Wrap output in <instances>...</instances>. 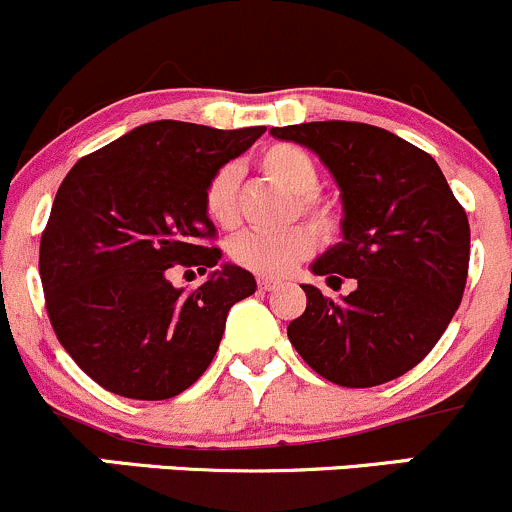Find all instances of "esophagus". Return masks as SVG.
I'll return each instance as SVG.
<instances>
[{
  "label": "esophagus",
  "mask_w": 512,
  "mask_h": 512,
  "mask_svg": "<svg viewBox=\"0 0 512 512\" xmlns=\"http://www.w3.org/2000/svg\"><path fill=\"white\" fill-rule=\"evenodd\" d=\"M257 284H260V289H265V292H272V289L279 287V279H272V277H257Z\"/></svg>",
  "instance_id": "esophagus-1"
}]
</instances>
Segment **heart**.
<instances>
[{
	"instance_id": "b5f03b06",
	"label": "heart",
	"mask_w": 512,
	"mask_h": 512,
	"mask_svg": "<svg viewBox=\"0 0 512 512\" xmlns=\"http://www.w3.org/2000/svg\"><path fill=\"white\" fill-rule=\"evenodd\" d=\"M260 169L267 179L294 193L301 213L311 215L321 228H331L333 211L328 203L314 196L319 186V166L306 149L297 144H272L260 154ZM238 186L240 169L228 164L220 166L206 186L208 218L220 228H233L238 223ZM316 247V235L309 225H289L282 230H245L230 242V257L235 265L262 274V277H282L311 255Z\"/></svg>"
}]
</instances>
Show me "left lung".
Returning <instances> with one entry per match:
<instances>
[{"instance_id":"left-lung-1","label":"left lung","mask_w":512,"mask_h":512,"mask_svg":"<svg viewBox=\"0 0 512 512\" xmlns=\"http://www.w3.org/2000/svg\"><path fill=\"white\" fill-rule=\"evenodd\" d=\"M270 134L314 152L341 191V242L311 272L328 284L358 282L341 301L301 284L306 309L289 324V341L336 385L400 378L432 351L464 297L466 211L437 161L387 129L331 120Z\"/></svg>"}]
</instances>
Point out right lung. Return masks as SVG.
Returning <instances> with one entry per match:
<instances>
[{
    "label": "right lung",
    "mask_w": 512,
    "mask_h": 512,
    "mask_svg": "<svg viewBox=\"0 0 512 512\" xmlns=\"http://www.w3.org/2000/svg\"><path fill=\"white\" fill-rule=\"evenodd\" d=\"M262 132L149 122L63 179L41 235V284L61 346L105 390L132 400L184 392L211 365L230 306L255 294V277L230 262L191 295L165 274L218 266L206 186Z\"/></svg>",
    "instance_id": "add662e5"
}]
</instances>
